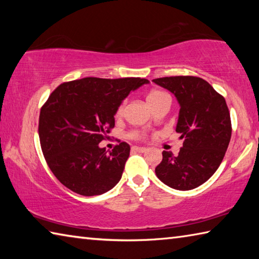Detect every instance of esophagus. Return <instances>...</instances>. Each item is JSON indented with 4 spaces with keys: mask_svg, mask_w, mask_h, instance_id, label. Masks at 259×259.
<instances>
[{
    "mask_svg": "<svg viewBox=\"0 0 259 259\" xmlns=\"http://www.w3.org/2000/svg\"><path fill=\"white\" fill-rule=\"evenodd\" d=\"M133 151H135V152H139V153H144V152H146V151H147V148H146V147L134 146V147H133Z\"/></svg>",
    "mask_w": 259,
    "mask_h": 259,
    "instance_id": "34e87169",
    "label": "esophagus"
}]
</instances>
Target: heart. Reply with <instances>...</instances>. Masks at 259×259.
I'll list each match as a JSON object with an SVG mask.
<instances>
[{"label": "heart", "instance_id": "heart-1", "mask_svg": "<svg viewBox=\"0 0 259 259\" xmlns=\"http://www.w3.org/2000/svg\"><path fill=\"white\" fill-rule=\"evenodd\" d=\"M164 97H166V95L162 93V91L153 90L147 95L146 100H147V103H148V105H150V106H153V105H154L155 103H157L160 99L164 98ZM123 111H124V104H121L119 108H117V111H116V116H121L122 114H123ZM129 136L131 138H137V137H139V134L138 133H131Z\"/></svg>", "mask_w": 259, "mask_h": 259}]
</instances>
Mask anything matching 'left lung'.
I'll list each match as a JSON object with an SVG mask.
<instances>
[{
  "label": "left lung",
  "mask_w": 259,
  "mask_h": 259,
  "mask_svg": "<svg viewBox=\"0 0 259 259\" xmlns=\"http://www.w3.org/2000/svg\"><path fill=\"white\" fill-rule=\"evenodd\" d=\"M170 91L179 104L176 131L184 138L178 155L162 152L155 174L179 191L199 187L216 172L229 147L232 126L224 97L201 77L170 76L153 80Z\"/></svg>",
  "instance_id": "obj_1"
}]
</instances>
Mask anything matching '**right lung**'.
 I'll list each match as a JSON object with an SVG mask.
<instances>
[{
	"mask_svg": "<svg viewBox=\"0 0 259 259\" xmlns=\"http://www.w3.org/2000/svg\"><path fill=\"white\" fill-rule=\"evenodd\" d=\"M150 81L140 77H84L60 84L43 105L38 136L56 178L84 196L100 195L120 182L130 146L99 147L115 124L117 108L131 91Z\"/></svg>",
	"mask_w": 259,
	"mask_h": 259,
	"instance_id": "obj_1",
	"label": "right lung"
}]
</instances>
